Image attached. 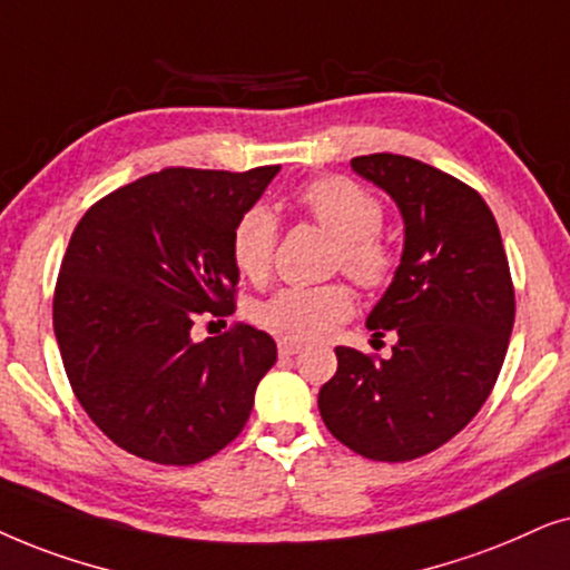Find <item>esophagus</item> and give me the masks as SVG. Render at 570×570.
<instances>
[{
    "label": "esophagus",
    "instance_id": "1",
    "mask_svg": "<svg viewBox=\"0 0 570 570\" xmlns=\"http://www.w3.org/2000/svg\"><path fill=\"white\" fill-rule=\"evenodd\" d=\"M302 352V344H297V341H278V354L281 356H294Z\"/></svg>",
    "mask_w": 570,
    "mask_h": 570
}]
</instances>
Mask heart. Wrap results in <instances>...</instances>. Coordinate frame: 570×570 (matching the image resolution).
<instances>
[{"label":"heart","mask_w":570,"mask_h":570,"mask_svg":"<svg viewBox=\"0 0 570 570\" xmlns=\"http://www.w3.org/2000/svg\"><path fill=\"white\" fill-rule=\"evenodd\" d=\"M297 206L336 237V265L362 286H383L396 255L381 237L383 206L346 177H323L297 193ZM278 224L271 208L253 206L232 232V261L242 276L263 281L276 253ZM354 313L352 292L341 284L284 286L253 307V321L284 341H317Z\"/></svg>","instance_id":"heart-1"}]
</instances>
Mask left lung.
<instances>
[{
	"mask_svg": "<svg viewBox=\"0 0 570 570\" xmlns=\"http://www.w3.org/2000/svg\"><path fill=\"white\" fill-rule=\"evenodd\" d=\"M393 197L404 253L367 328L399 341L389 360L336 346L317 409L331 435L373 461H412L466 428L503 367L515 299L495 216L482 195L409 156L352 158Z\"/></svg>",
	"mask_w": 570,
	"mask_h": 570,
	"instance_id": "8db88e82",
	"label": "left lung"
}]
</instances>
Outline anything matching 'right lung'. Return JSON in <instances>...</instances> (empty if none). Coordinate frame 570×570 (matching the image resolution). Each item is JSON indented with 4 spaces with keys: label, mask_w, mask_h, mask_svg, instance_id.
<instances>
[{
    "label": "right lung",
    "mask_w": 570,
    "mask_h": 570,
    "mask_svg": "<svg viewBox=\"0 0 570 570\" xmlns=\"http://www.w3.org/2000/svg\"><path fill=\"white\" fill-rule=\"evenodd\" d=\"M278 169H164L101 197L75 226L55 336L80 406L132 456L189 466L245 428L276 341L242 323L200 344L189 331L197 315L234 313V224Z\"/></svg>",
    "instance_id": "1"
}]
</instances>
